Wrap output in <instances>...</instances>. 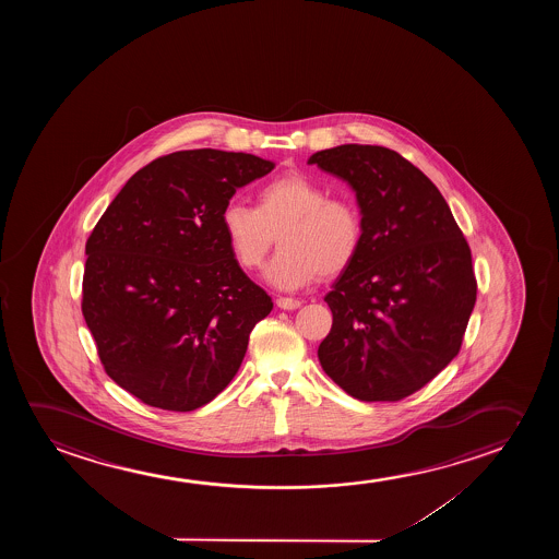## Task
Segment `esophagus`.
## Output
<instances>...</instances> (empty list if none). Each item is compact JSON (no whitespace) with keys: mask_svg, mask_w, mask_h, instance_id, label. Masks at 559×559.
I'll return each mask as SVG.
<instances>
[{"mask_svg":"<svg viewBox=\"0 0 559 559\" xmlns=\"http://www.w3.org/2000/svg\"><path fill=\"white\" fill-rule=\"evenodd\" d=\"M301 306V301L296 298H276V307H281V309H286V311H292V309H298Z\"/></svg>","mask_w":559,"mask_h":559,"instance_id":"34e87169","label":"esophagus"}]
</instances>
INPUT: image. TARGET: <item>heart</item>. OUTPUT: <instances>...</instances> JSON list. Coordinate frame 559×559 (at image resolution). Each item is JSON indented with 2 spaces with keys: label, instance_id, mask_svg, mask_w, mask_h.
<instances>
[{
  "label": "heart",
  "instance_id": "1",
  "mask_svg": "<svg viewBox=\"0 0 559 559\" xmlns=\"http://www.w3.org/2000/svg\"><path fill=\"white\" fill-rule=\"evenodd\" d=\"M230 252L245 269L261 267L269 250L265 278L278 290H298L317 276H336L352 265L362 245V217L352 200L329 191L306 174H286L263 185L258 206L230 200L222 212Z\"/></svg>",
  "mask_w": 559,
  "mask_h": 559
}]
</instances>
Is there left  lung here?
Instances as JSON below:
<instances>
[{
  "label": "left lung",
  "instance_id": "1",
  "mask_svg": "<svg viewBox=\"0 0 559 559\" xmlns=\"http://www.w3.org/2000/svg\"><path fill=\"white\" fill-rule=\"evenodd\" d=\"M307 164L349 183L362 245L324 296L321 367L359 401H401L460 352L477 283L472 252L436 185L385 146L340 145Z\"/></svg>",
  "mask_w": 559,
  "mask_h": 559
}]
</instances>
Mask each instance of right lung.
Listing matches in <instances>:
<instances>
[{
    "label": "right lung",
    "instance_id": "obj_1",
    "mask_svg": "<svg viewBox=\"0 0 559 559\" xmlns=\"http://www.w3.org/2000/svg\"><path fill=\"white\" fill-rule=\"evenodd\" d=\"M275 164L215 148L139 169L85 242L82 313L100 362L145 405L189 413L219 395L273 301L230 252L222 212Z\"/></svg>",
    "mask_w": 559,
    "mask_h": 559
}]
</instances>
